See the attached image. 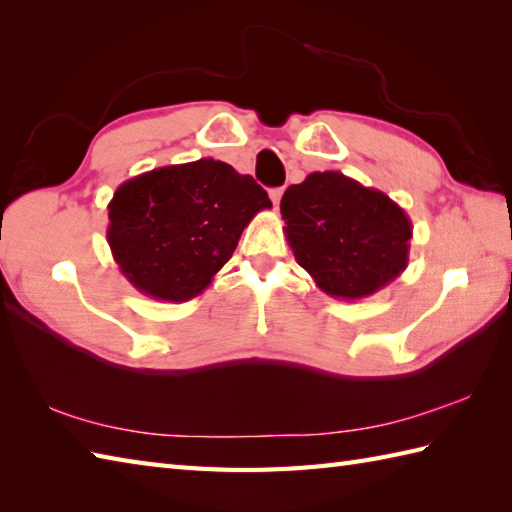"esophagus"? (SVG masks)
I'll return each instance as SVG.
<instances>
[{"label": "esophagus", "instance_id": "esophagus-1", "mask_svg": "<svg viewBox=\"0 0 512 512\" xmlns=\"http://www.w3.org/2000/svg\"><path fill=\"white\" fill-rule=\"evenodd\" d=\"M281 195H284V189H273V191H270V200H273L275 209H277L279 202H281Z\"/></svg>", "mask_w": 512, "mask_h": 512}]
</instances>
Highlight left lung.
Wrapping results in <instances>:
<instances>
[{"instance_id": "8db88e82", "label": "left lung", "mask_w": 512, "mask_h": 512, "mask_svg": "<svg viewBox=\"0 0 512 512\" xmlns=\"http://www.w3.org/2000/svg\"><path fill=\"white\" fill-rule=\"evenodd\" d=\"M281 217L297 264L334 299L374 295L409 264L413 226L405 209L341 171H314L290 184Z\"/></svg>"}]
</instances>
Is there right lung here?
Masks as SVG:
<instances>
[{
    "label": "right lung",
    "instance_id": "add662e5",
    "mask_svg": "<svg viewBox=\"0 0 512 512\" xmlns=\"http://www.w3.org/2000/svg\"><path fill=\"white\" fill-rule=\"evenodd\" d=\"M268 193L222 160L158 167L123 182L107 204V244L143 295L182 303L211 286Z\"/></svg>",
    "mask_w": 512,
    "mask_h": 512
}]
</instances>
